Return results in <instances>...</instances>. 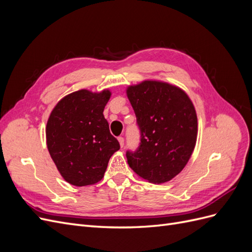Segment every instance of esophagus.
Here are the masks:
<instances>
[{"mask_svg":"<svg viewBox=\"0 0 252 252\" xmlns=\"http://www.w3.org/2000/svg\"><path fill=\"white\" fill-rule=\"evenodd\" d=\"M118 141H119V143H120V146H121V147H123V146H124V139L122 138V136H119V138H118Z\"/></svg>","mask_w":252,"mask_h":252,"instance_id":"1","label":"esophagus"}]
</instances>
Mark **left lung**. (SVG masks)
<instances>
[{"mask_svg":"<svg viewBox=\"0 0 252 252\" xmlns=\"http://www.w3.org/2000/svg\"><path fill=\"white\" fill-rule=\"evenodd\" d=\"M126 94L141 130L140 146L127 151V163L149 183L169 182L184 169L195 147L193 103L182 88L156 80L129 85Z\"/></svg>","mask_w":252,"mask_h":252,"instance_id":"obj_1","label":"left lung"}]
</instances>
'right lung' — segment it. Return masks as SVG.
<instances>
[{"label":"right lung","mask_w":252,"mask_h":252,"mask_svg":"<svg viewBox=\"0 0 252 252\" xmlns=\"http://www.w3.org/2000/svg\"><path fill=\"white\" fill-rule=\"evenodd\" d=\"M110 96L109 89L100 93L81 89L61 98L50 112L47 148L59 172L71 185L100 182L109 158L120 149L103 114Z\"/></svg>","instance_id":"add662e5"}]
</instances>
